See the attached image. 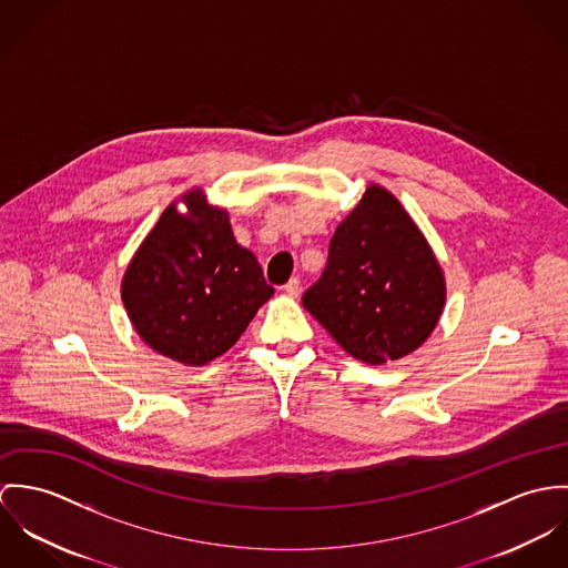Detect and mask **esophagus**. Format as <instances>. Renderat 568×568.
Instances as JSON below:
<instances>
[{"label":"esophagus","mask_w":568,"mask_h":568,"mask_svg":"<svg viewBox=\"0 0 568 568\" xmlns=\"http://www.w3.org/2000/svg\"><path fill=\"white\" fill-rule=\"evenodd\" d=\"M283 292H285L287 296H292V298H298V294H301V281H298V278H292V281L283 287Z\"/></svg>","instance_id":"obj_1"}]
</instances>
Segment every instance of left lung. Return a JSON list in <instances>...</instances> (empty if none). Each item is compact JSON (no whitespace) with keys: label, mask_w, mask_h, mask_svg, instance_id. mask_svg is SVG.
<instances>
[{"label":"left lung","mask_w":568,"mask_h":568,"mask_svg":"<svg viewBox=\"0 0 568 568\" xmlns=\"http://www.w3.org/2000/svg\"><path fill=\"white\" fill-rule=\"evenodd\" d=\"M446 303L440 263L394 193L368 185L337 224L303 307L355 359L383 366L434 333Z\"/></svg>","instance_id":"8db88e82"}]
</instances>
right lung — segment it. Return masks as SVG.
<instances>
[{"mask_svg":"<svg viewBox=\"0 0 568 568\" xmlns=\"http://www.w3.org/2000/svg\"><path fill=\"white\" fill-rule=\"evenodd\" d=\"M272 294L256 256L237 244L229 211L209 204L200 187L161 213L122 278V301L139 337L185 366L224 355Z\"/></svg>","mask_w":568,"mask_h":568,"instance_id":"add662e5","label":"right lung"}]
</instances>
